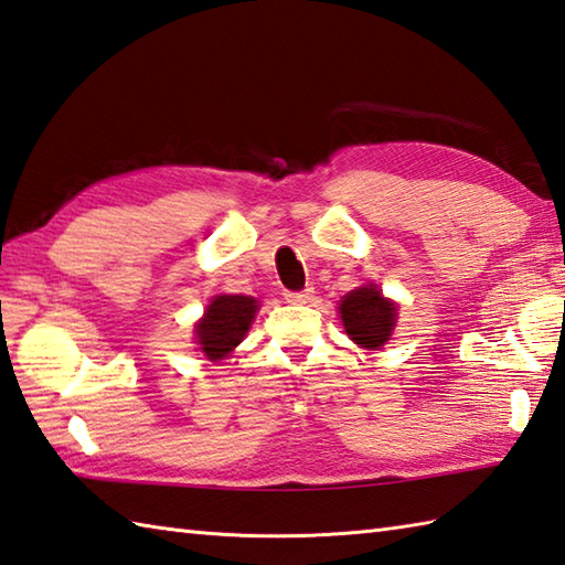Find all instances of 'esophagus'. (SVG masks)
Segmentation results:
<instances>
[{
  "mask_svg": "<svg viewBox=\"0 0 565 565\" xmlns=\"http://www.w3.org/2000/svg\"><path fill=\"white\" fill-rule=\"evenodd\" d=\"M311 296H313V291L311 289H303V291H286L284 294V298L289 303H308L311 301Z\"/></svg>",
  "mask_w": 565,
  "mask_h": 565,
  "instance_id": "1",
  "label": "esophagus"
}]
</instances>
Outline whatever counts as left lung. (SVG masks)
I'll use <instances>...</instances> for the list:
<instances>
[{"label":"left lung","mask_w":565,"mask_h":565,"mask_svg":"<svg viewBox=\"0 0 565 565\" xmlns=\"http://www.w3.org/2000/svg\"><path fill=\"white\" fill-rule=\"evenodd\" d=\"M340 318L348 335L367 350L382 348L396 323V306L377 291V286H362L340 301Z\"/></svg>","instance_id":"obj_1"}]
</instances>
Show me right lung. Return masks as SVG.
<instances>
[{
  "label": "right lung",
  "mask_w": 565,
  "mask_h": 565,
  "mask_svg": "<svg viewBox=\"0 0 565 565\" xmlns=\"http://www.w3.org/2000/svg\"><path fill=\"white\" fill-rule=\"evenodd\" d=\"M257 301L252 296H217L195 326L198 345L210 360H223L235 350L252 326Z\"/></svg>",
  "instance_id": "obj_1"
}]
</instances>
